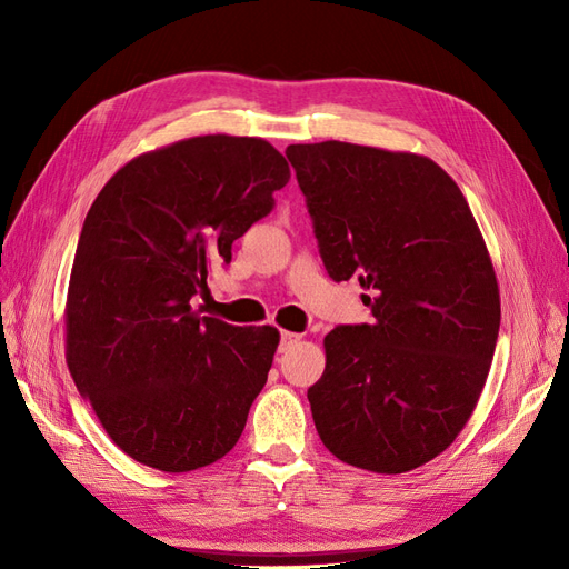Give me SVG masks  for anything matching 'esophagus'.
I'll return each mask as SVG.
<instances>
[{"mask_svg": "<svg viewBox=\"0 0 569 569\" xmlns=\"http://www.w3.org/2000/svg\"><path fill=\"white\" fill-rule=\"evenodd\" d=\"M299 339H301V335H297V332H287V330H284V332L280 335V351L291 349Z\"/></svg>", "mask_w": 569, "mask_h": 569, "instance_id": "esophagus-1", "label": "esophagus"}]
</instances>
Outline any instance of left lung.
Listing matches in <instances>:
<instances>
[{
    "mask_svg": "<svg viewBox=\"0 0 569 569\" xmlns=\"http://www.w3.org/2000/svg\"><path fill=\"white\" fill-rule=\"evenodd\" d=\"M284 153L327 272L358 278L375 316L322 341L318 435L353 468L416 470L462 432L491 368L501 297L485 237L432 159L337 140Z\"/></svg>",
    "mask_w": 569,
    "mask_h": 569,
    "instance_id": "1",
    "label": "left lung"
}]
</instances>
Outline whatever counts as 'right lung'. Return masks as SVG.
Masks as SVG:
<instances>
[{"label": "right lung", "mask_w": 569, "mask_h": 569, "mask_svg": "<svg viewBox=\"0 0 569 569\" xmlns=\"http://www.w3.org/2000/svg\"><path fill=\"white\" fill-rule=\"evenodd\" d=\"M289 176L261 137L201 134L140 153L97 194L68 282L66 363L132 460L192 472L242 437L280 332L201 318L189 301Z\"/></svg>", "instance_id": "1"}]
</instances>
